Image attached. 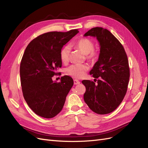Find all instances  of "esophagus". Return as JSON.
<instances>
[{
    "instance_id": "1",
    "label": "esophagus",
    "mask_w": 148,
    "mask_h": 148,
    "mask_svg": "<svg viewBox=\"0 0 148 148\" xmlns=\"http://www.w3.org/2000/svg\"><path fill=\"white\" fill-rule=\"evenodd\" d=\"M80 83V82L77 79H74V84H79Z\"/></svg>"
}]
</instances>
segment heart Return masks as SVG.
<instances>
[{
    "label": "heart",
    "mask_w": 148,
    "mask_h": 148,
    "mask_svg": "<svg viewBox=\"0 0 148 148\" xmlns=\"http://www.w3.org/2000/svg\"><path fill=\"white\" fill-rule=\"evenodd\" d=\"M71 46L77 48L85 54L86 59L91 62L96 61L99 57V51L95 48V42L88 38H81L71 44ZM70 48L65 46L60 51V60L65 64L69 60ZM89 70V66L86 64H73L66 69V73L75 78H82Z\"/></svg>",
    "instance_id": "heart-1"
}]
</instances>
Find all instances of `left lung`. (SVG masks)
<instances>
[{"mask_svg": "<svg viewBox=\"0 0 148 148\" xmlns=\"http://www.w3.org/2000/svg\"><path fill=\"white\" fill-rule=\"evenodd\" d=\"M84 36L96 37L100 44L99 59L90 75L97 83L83 80L84 101L97 114H109L117 108L126 95L130 78L128 60L122 44L109 30L92 28Z\"/></svg>", "mask_w": 148, "mask_h": 148, "instance_id": "left-lung-1", "label": "left lung"}]
</instances>
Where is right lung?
Returning <instances> with one entry per match:
<instances>
[{
	"label": "right lung",
	"instance_id": "add662e5",
	"mask_svg": "<svg viewBox=\"0 0 148 148\" xmlns=\"http://www.w3.org/2000/svg\"><path fill=\"white\" fill-rule=\"evenodd\" d=\"M78 32L76 29L44 33L25 49L20 68L22 92L31 110L42 117L51 119L59 114L73 86L69 76L62 77L60 82H53L52 78L60 73L57 71L62 66V47Z\"/></svg>",
	"mask_w": 148,
	"mask_h": 148
}]
</instances>
